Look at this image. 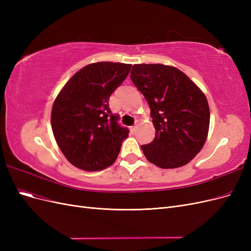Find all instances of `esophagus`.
I'll return each instance as SVG.
<instances>
[{
	"instance_id": "1",
	"label": "esophagus",
	"mask_w": 251,
	"mask_h": 251,
	"mask_svg": "<svg viewBox=\"0 0 251 251\" xmlns=\"http://www.w3.org/2000/svg\"><path fill=\"white\" fill-rule=\"evenodd\" d=\"M136 128H137V126H132V127H131V131H132L133 133H135V131H136Z\"/></svg>"
}]
</instances>
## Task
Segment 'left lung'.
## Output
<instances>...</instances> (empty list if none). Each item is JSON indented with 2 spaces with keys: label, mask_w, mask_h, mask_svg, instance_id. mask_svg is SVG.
Listing matches in <instances>:
<instances>
[{
  "label": "left lung",
  "mask_w": 251,
  "mask_h": 251,
  "mask_svg": "<svg viewBox=\"0 0 251 251\" xmlns=\"http://www.w3.org/2000/svg\"><path fill=\"white\" fill-rule=\"evenodd\" d=\"M131 78L149 102L156 130L155 139L141 147L144 156L161 169L187 164L201 151L208 135L206 96L173 66L134 65Z\"/></svg>",
  "instance_id": "obj_1"
}]
</instances>
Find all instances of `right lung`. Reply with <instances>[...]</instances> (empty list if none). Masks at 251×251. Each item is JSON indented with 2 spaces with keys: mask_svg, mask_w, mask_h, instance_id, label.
Here are the masks:
<instances>
[{
  "mask_svg": "<svg viewBox=\"0 0 251 251\" xmlns=\"http://www.w3.org/2000/svg\"><path fill=\"white\" fill-rule=\"evenodd\" d=\"M132 65L98 62L87 65L67 81L51 111V126L62 153L87 172L115 162L128 136L109 108V98L130 73Z\"/></svg>",
  "mask_w": 251,
  "mask_h": 251,
  "instance_id": "right-lung-1",
  "label": "right lung"
}]
</instances>
